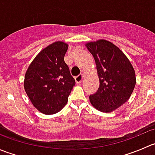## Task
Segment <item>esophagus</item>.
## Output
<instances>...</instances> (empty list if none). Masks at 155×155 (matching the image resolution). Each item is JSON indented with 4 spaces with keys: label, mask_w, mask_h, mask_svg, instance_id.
Returning a JSON list of instances; mask_svg holds the SVG:
<instances>
[{
    "label": "esophagus",
    "mask_w": 155,
    "mask_h": 155,
    "mask_svg": "<svg viewBox=\"0 0 155 155\" xmlns=\"http://www.w3.org/2000/svg\"><path fill=\"white\" fill-rule=\"evenodd\" d=\"M83 77L84 76L82 74H79V76H76V77H75V80H76V83H79V82H82V79H83Z\"/></svg>",
    "instance_id": "esophagus-1"
}]
</instances>
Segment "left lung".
<instances>
[{"instance_id": "8db88e82", "label": "left lung", "mask_w": 155, "mask_h": 155, "mask_svg": "<svg viewBox=\"0 0 155 155\" xmlns=\"http://www.w3.org/2000/svg\"><path fill=\"white\" fill-rule=\"evenodd\" d=\"M85 46L94 57L100 82L97 92L89 96L90 102L97 110L110 113L131 96L136 83L135 70L124 52L110 41L99 39Z\"/></svg>"}]
</instances>
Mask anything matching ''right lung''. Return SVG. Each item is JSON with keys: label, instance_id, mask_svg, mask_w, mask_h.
Masks as SVG:
<instances>
[{"label": "right lung", "instance_id": "1", "mask_svg": "<svg viewBox=\"0 0 155 155\" xmlns=\"http://www.w3.org/2000/svg\"><path fill=\"white\" fill-rule=\"evenodd\" d=\"M68 44L55 41L38 54L28 66L24 89L33 106L47 115L64 107L76 81L70 75L64 56Z\"/></svg>", "mask_w": 155, "mask_h": 155}]
</instances>
